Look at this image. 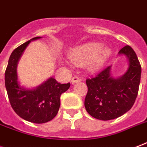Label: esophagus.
Instances as JSON below:
<instances>
[{"instance_id": "obj_1", "label": "esophagus", "mask_w": 147, "mask_h": 147, "mask_svg": "<svg viewBox=\"0 0 147 147\" xmlns=\"http://www.w3.org/2000/svg\"><path fill=\"white\" fill-rule=\"evenodd\" d=\"M81 81V78H79L78 77H77V76H74L73 78H71V82H72V84L74 83H76V82H78Z\"/></svg>"}]
</instances>
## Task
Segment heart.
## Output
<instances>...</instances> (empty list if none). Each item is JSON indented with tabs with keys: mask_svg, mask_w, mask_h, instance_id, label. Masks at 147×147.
Returning a JSON list of instances; mask_svg holds the SVG:
<instances>
[{
	"mask_svg": "<svg viewBox=\"0 0 147 147\" xmlns=\"http://www.w3.org/2000/svg\"><path fill=\"white\" fill-rule=\"evenodd\" d=\"M111 55L109 47L102 46L97 42H90L76 47L70 52V60L76 65L87 63L90 71H96L102 69Z\"/></svg>",
	"mask_w": 147,
	"mask_h": 147,
	"instance_id": "b5f03b06",
	"label": "heart"
}]
</instances>
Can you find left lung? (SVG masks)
I'll list each match as a JSON object with an SVG mask.
<instances>
[{
	"mask_svg": "<svg viewBox=\"0 0 147 147\" xmlns=\"http://www.w3.org/2000/svg\"><path fill=\"white\" fill-rule=\"evenodd\" d=\"M119 54L126 55L129 60V68L123 76L112 77L111 66H108L86 81L88 92L85 107L97 119L110 120L123 116L132 108L138 94L141 65L136 52L126 45Z\"/></svg>",
	"mask_w": 147,
	"mask_h": 147,
	"instance_id": "1",
	"label": "left lung"
}]
</instances>
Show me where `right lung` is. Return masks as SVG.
<instances>
[{"label": "right lung", "mask_w": 147, "mask_h": 147, "mask_svg": "<svg viewBox=\"0 0 147 147\" xmlns=\"http://www.w3.org/2000/svg\"><path fill=\"white\" fill-rule=\"evenodd\" d=\"M22 44L12 51L5 71V87L11 107L20 117L34 123H45L55 117L60 107V96L70 87V83H59L50 78L34 89H27L18 81L17 65L21 55L31 41Z\"/></svg>", "instance_id": "right-lung-1"}]
</instances>
